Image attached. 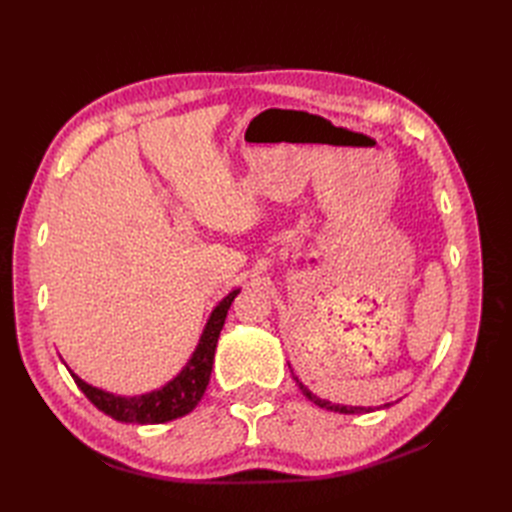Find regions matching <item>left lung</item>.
I'll use <instances>...</instances> for the list:
<instances>
[{"mask_svg": "<svg viewBox=\"0 0 512 512\" xmlns=\"http://www.w3.org/2000/svg\"><path fill=\"white\" fill-rule=\"evenodd\" d=\"M294 376V374H292ZM294 380H297V384H299V389L303 391V395L309 399V401H314L316 406H320V408H327V410H333V412H344V414H361V412H369L371 408H348V406H337V404H331V401H324V399H320V397H316L312 391L307 389V386L303 384V382H299V378L294 376ZM389 406V404H386Z\"/></svg>", "mask_w": 512, "mask_h": 512, "instance_id": "8db88e82", "label": "left lung"}]
</instances>
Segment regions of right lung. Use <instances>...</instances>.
<instances>
[{
  "instance_id": "1",
  "label": "right lung",
  "mask_w": 512,
  "mask_h": 512,
  "mask_svg": "<svg viewBox=\"0 0 512 512\" xmlns=\"http://www.w3.org/2000/svg\"><path fill=\"white\" fill-rule=\"evenodd\" d=\"M237 294L239 290H232L228 297L213 309V314L205 327V333L200 337V344L192 354L190 363L185 365L181 374L175 380H170L164 389L141 395V397H119V395L94 389V386H89L79 376L72 374L76 386H79L98 410H102L104 414L121 423L156 425V423H166V421H173V418L185 416L198 406L200 397L205 395V389L211 378V369H213L215 346H218V337L224 327L230 303L235 301Z\"/></svg>"
}]
</instances>
